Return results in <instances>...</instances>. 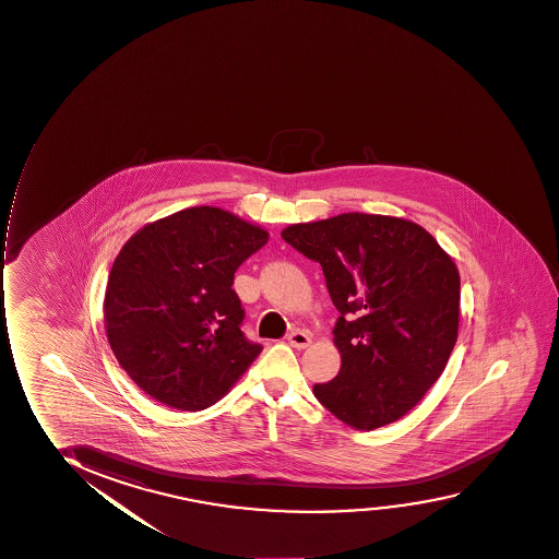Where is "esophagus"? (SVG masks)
<instances>
[{"label": "esophagus", "mask_w": 559, "mask_h": 559, "mask_svg": "<svg viewBox=\"0 0 559 559\" xmlns=\"http://www.w3.org/2000/svg\"><path fill=\"white\" fill-rule=\"evenodd\" d=\"M287 342H289L290 347H295V349H306V347H310L311 345V337L310 334H306L304 330H295V332H290Z\"/></svg>", "instance_id": "obj_1"}]
</instances>
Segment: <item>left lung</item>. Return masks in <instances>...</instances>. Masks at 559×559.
I'll return each mask as SVG.
<instances>
[{
	"mask_svg": "<svg viewBox=\"0 0 559 559\" xmlns=\"http://www.w3.org/2000/svg\"><path fill=\"white\" fill-rule=\"evenodd\" d=\"M283 240L323 266L342 313L332 330L342 368L313 394L355 430L405 417L449 362L460 324V274L418 223L347 212L293 223Z\"/></svg>",
	"mask_w": 559,
	"mask_h": 559,
	"instance_id": "8db88e82",
	"label": "left lung"
}]
</instances>
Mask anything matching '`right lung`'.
<instances>
[{"instance_id": "obj_1", "label": "right lung", "mask_w": 559, "mask_h": 559, "mask_svg": "<svg viewBox=\"0 0 559 559\" xmlns=\"http://www.w3.org/2000/svg\"><path fill=\"white\" fill-rule=\"evenodd\" d=\"M269 230L217 206L150 222L108 274L105 330L136 386L173 409L217 404L263 350L243 337L235 272Z\"/></svg>"}]
</instances>
